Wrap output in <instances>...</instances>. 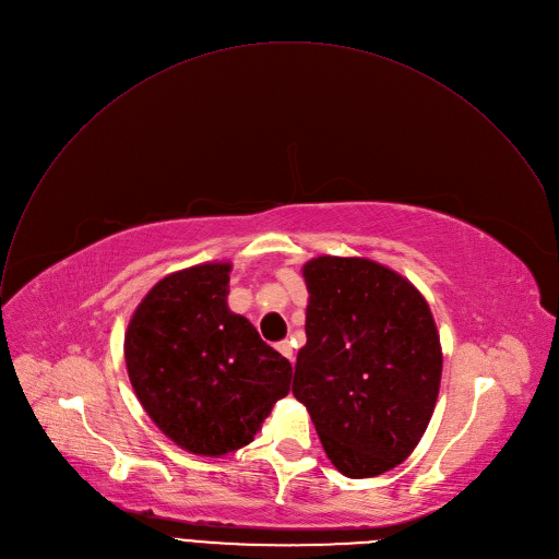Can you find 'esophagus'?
<instances>
[{"instance_id": "obj_1", "label": "esophagus", "mask_w": 559, "mask_h": 559, "mask_svg": "<svg viewBox=\"0 0 559 559\" xmlns=\"http://www.w3.org/2000/svg\"><path fill=\"white\" fill-rule=\"evenodd\" d=\"M277 353H280L282 357H286L290 364L295 361V350H293V346H290L288 342H280V344H277Z\"/></svg>"}]
</instances>
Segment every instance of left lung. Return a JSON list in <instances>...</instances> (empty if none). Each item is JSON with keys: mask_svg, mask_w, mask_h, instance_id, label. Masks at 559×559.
<instances>
[{"mask_svg": "<svg viewBox=\"0 0 559 559\" xmlns=\"http://www.w3.org/2000/svg\"><path fill=\"white\" fill-rule=\"evenodd\" d=\"M306 346L293 394L330 463L348 478L401 465L436 407L442 348L420 290L368 258L319 255L301 266Z\"/></svg>", "mask_w": 559, "mask_h": 559, "instance_id": "1", "label": "left lung"}]
</instances>
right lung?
Returning a JSON list of instances; mask_svg holds the SVG:
<instances>
[{
  "mask_svg": "<svg viewBox=\"0 0 559 559\" xmlns=\"http://www.w3.org/2000/svg\"><path fill=\"white\" fill-rule=\"evenodd\" d=\"M231 262L163 277L126 330L130 383L156 427L189 454L219 459L253 442L293 368L227 304Z\"/></svg>",
  "mask_w": 559,
  "mask_h": 559,
  "instance_id": "obj_1",
  "label": "right lung"
}]
</instances>
